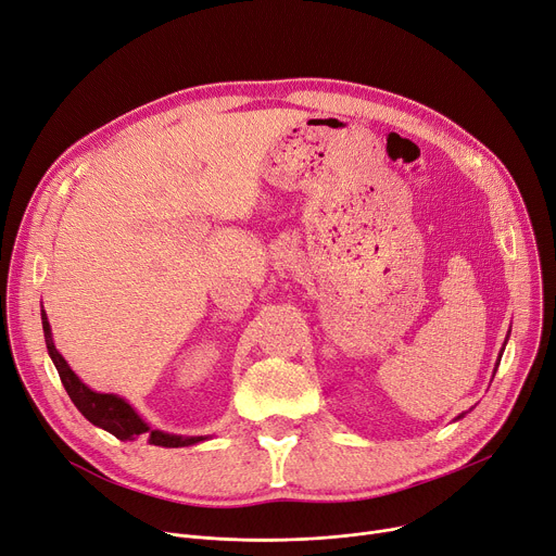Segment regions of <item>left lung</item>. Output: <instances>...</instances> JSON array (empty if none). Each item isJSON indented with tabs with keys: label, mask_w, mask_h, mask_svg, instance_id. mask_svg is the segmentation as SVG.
Segmentation results:
<instances>
[{
	"label": "left lung",
	"mask_w": 556,
	"mask_h": 556,
	"mask_svg": "<svg viewBox=\"0 0 556 556\" xmlns=\"http://www.w3.org/2000/svg\"><path fill=\"white\" fill-rule=\"evenodd\" d=\"M507 340H509V333H507ZM507 340H505V344H507ZM505 344H503V349H501V354H498V361H495V367H493V374H495V369H498V365H501V358H503V352H505ZM462 417V415H459ZM457 417V419H459Z\"/></svg>",
	"instance_id": "obj_1"
}]
</instances>
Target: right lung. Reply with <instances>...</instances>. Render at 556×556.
<instances>
[{
	"label": "right lung",
	"instance_id": "1",
	"mask_svg": "<svg viewBox=\"0 0 556 556\" xmlns=\"http://www.w3.org/2000/svg\"><path fill=\"white\" fill-rule=\"evenodd\" d=\"M40 315H42V331H45L49 358L53 361V365L58 369V376H61V381H63L70 399L74 401V405L78 407V413L87 421L108 430L110 434H114L116 440H122V442L146 440L149 444L162 446V448H182V446H193V444L210 440V434L187 437V434H173V432L151 428V424L141 419V415L135 410V407L124 396L103 394V392H94V390L87 388L80 381V378L72 371L67 361L63 358V354L55 349L45 306H42Z\"/></svg>",
	"mask_w": 556,
	"mask_h": 556
}]
</instances>
